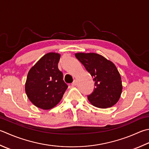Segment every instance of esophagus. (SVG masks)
<instances>
[{
    "label": "esophagus",
    "instance_id": "esophagus-1",
    "mask_svg": "<svg viewBox=\"0 0 149 149\" xmlns=\"http://www.w3.org/2000/svg\"><path fill=\"white\" fill-rule=\"evenodd\" d=\"M72 86H76L77 85V81L74 80V81H73V83H72Z\"/></svg>",
    "mask_w": 149,
    "mask_h": 149
}]
</instances>
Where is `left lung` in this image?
<instances>
[{"label": "left lung", "instance_id": "left-lung-1", "mask_svg": "<svg viewBox=\"0 0 149 149\" xmlns=\"http://www.w3.org/2000/svg\"><path fill=\"white\" fill-rule=\"evenodd\" d=\"M75 55L94 77L95 88L88 95L90 103L100 109H107L117 103L123 86L114 64L95 53H76Z\"/></svg>", "mask_w": 149, "mask_h": 149}]
</instances>
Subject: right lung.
I'll return each instance as SVG.
<instances>
[{
	"label": "right lung",
	"mask_w": 149,
	"mask_h": 149,
	"mask_svg": "<svg viewBox=\"0 0 149 149\" xmlns=\"http://www.w3.org/2000/svg\"><path fill=\"white\" fill-rule=\"evenodd\" d=\"M61 55L49 52L44 55L28 72L25 91L35 106L49 110L59 103L68 88L58 68Z\"/></svg>",
	"instance_id": "obj_1"
}]
</instances>
